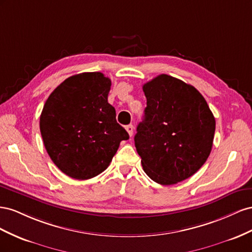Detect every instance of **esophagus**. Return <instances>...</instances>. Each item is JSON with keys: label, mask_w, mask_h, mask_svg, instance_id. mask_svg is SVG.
I'll return each instance as SVG.
<instances>
[{"label": "esophagus", "mask_w": 252, "mask_h": 252, "mask_svg": "<svg viewBox=\"0 0 252 252\" xmlns=\"http://www.w3.org/2000/svg\"><path fill=\"white\" fill-rule=\"evenodd\" d=\"M126 132L128 133V135L132 136V135H133V132H134V126H133V125L126 126Z\"/></svg>", "instance_id": "esophagus-1"}]
</instances>
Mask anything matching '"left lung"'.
<instances>
[{"label":"left lung","instance_id":"obj_1","mask_svg":"<svg viewBox=\"0 0 252 252\" xmlns=\"http://www.w3.org/2000/svg\"><path fill=\"white\" fill-rule=\"evenodd\" d=\"M142 90L147 107L134 141L143 171L163 186L183 182L210 155L213 114L194 86L172 76H157Z\"/></svg>","mask_w":252,"mask_h":252}]
</instances>
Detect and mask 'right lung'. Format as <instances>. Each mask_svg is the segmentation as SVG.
<instances>
[{
    "label": "right lung",
    "mask_w": 252,
    "mask_h": 252,
    "mask_svg": "<svg viewBox=\"0 0 252 252\" xmlns=\"http://www.w3.org/2000/svg\"><path fill=\"white\" fill-rule=\"evenodd\" d=\"M110 78L82 73L65 79L43 106L40 131L54 163L75 179H90L103 172L127 132L116 121L107 102Z\"/></svg>",
    "instance_id": "right-lung-1"
}]
</instances>
